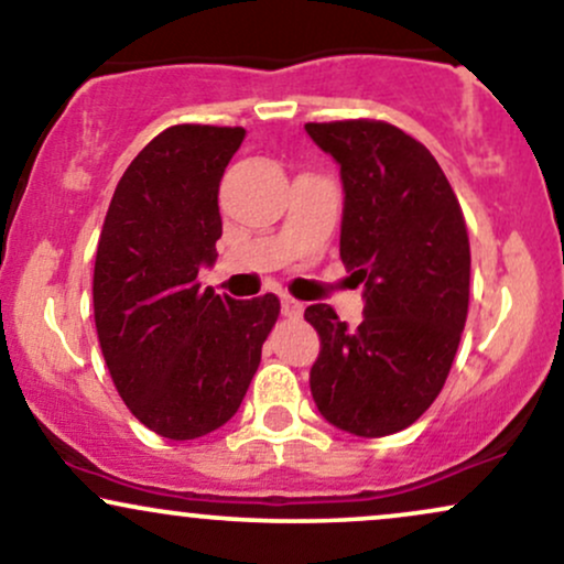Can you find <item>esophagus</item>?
<instances>
[{
    "instance_id": "34e87169",
    "label": "esophagus",
    "mask_w": 564,
    "mask_h": 564,
    "mask_svg": "<svg viewBox=\"0 0 564 564\" xmlns=\"http://www.w3.org/2000/svg\"><path fill=\"white\" fill-rule=\"evenodd\" d=\"M302 310H304L302 302L291 300V296H281V313L286 315V318H300Z\"/></svg>"
}]
</instances>
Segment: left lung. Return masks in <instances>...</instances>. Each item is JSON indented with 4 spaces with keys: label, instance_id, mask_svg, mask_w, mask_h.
I'll list each match as a JSON object with an SVG mask.
<instances>
[{
    "label": "left lung",
    "instance_id": "8db88e82",
    "mask_svg": "<svg viewBox=\"0 0 564 564\" xmlns=\"http://www.w3.org/2000/svg\"><path fill=\"white\" fill-rule=\"evenodd\" d=\"M339 164V257L364 283V321L347 328L328 304L304 321L321 336L310 392L321 416L358 437L405 430L435 403L469 307L462 206L430 151L384 121L304 124Z\"/></svg>",
    "mask_w": 564,
    "mask_h": 564
}]
</instances>
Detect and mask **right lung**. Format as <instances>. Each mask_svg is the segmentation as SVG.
<instances>
[{
  "mask_svg": "<svg viewBox=\"0 0 564 564\" xmlns=\"http://www.w3.org/2000/svg\"><path fill=\"white\" fill-rule=\"evenodd\" d=\"M246 129L180 124L127 166L95 257V326L129 411L170 440H196L236 416L275 294L232 300L196 281L217 262L219 180Z\"/></svg>",
  "mask_w": 564,
  "mask_h": 564,
  "instance_id": "obj_1",
  "label": "right lung"
}]
</instances>
